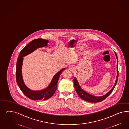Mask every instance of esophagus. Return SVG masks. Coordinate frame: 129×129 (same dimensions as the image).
Segmentation results:
<instances>
[{
  "label": "esophagus",
  "instance_id": "obj_1",
  "mask_svg": "<svg viewBox=\"0 0 129 129\" xmlns=\"http://www.w3.org/2000/svg\"><path fill=\"white\" fill-rule=\"evenodd\" d=\"M69 70H70V71H71L72 72H74L75 70V68L74 67H70L69 68Z\"/></svg>",
  "mask_w": 129,
  "mask_h": 129
}]
</instances>
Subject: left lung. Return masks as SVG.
I'll use <instances>...</instances> for the list:
<instances>
[{"label":"left lung","instance_id":"left-lung-1","mask_svg":"<svg viewBox=\"0 0 129 129\" xmlns=\"http://www.w3.org/2000/svg\"><path fill=\"white\" fill-rule=\"evenodd\" d=\"M114 53L115 54L116 59H117V76H116V79L115 80V82L114 83V85H113V88L110 90L107 93H106L104 95H103L101 96H94V95L90 94L86 92V91L83 90L81 88V86L79 85V84L78 83L77 79L76 78H74V84L75 90L76 91V92L79 95V96L81 98V99H82L83 100L86 101L91 102V103L100 102L104 100H105L113 92V89L114 88L115 86L116 85L118 78V57H117V54H116V52L115 51H114Z\"/></svg>","mask_w":129,"mask_h":129}]
</instances>
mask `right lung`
<instances>
[{
  "mask_svg": "<svg viewBox=\"0 0 129 129\" xmlns=\"http://www.w3.org/2000/svg\"><path fill=\"white\" fill-rule=\"evenodd\" d=\"M49 41L44 39H35L27 44L20 51L16 66V80L20 89L27 98L34 100H46L51 98L55 93L57 88V83L60 75L65 70L64 68L56 73L51 81L49 85L43 90H32L26 86L23 81L22 69L24 57L30 54L37 49L47 47Z\"/></svg>",
  "mask_w": 129,
  "mask_h": 129,
  "instance_id": "add662e5",
  "label": "right lung"
}]
</instances>
